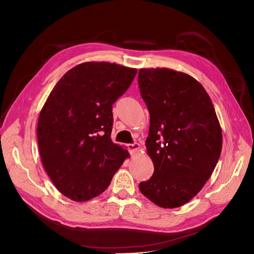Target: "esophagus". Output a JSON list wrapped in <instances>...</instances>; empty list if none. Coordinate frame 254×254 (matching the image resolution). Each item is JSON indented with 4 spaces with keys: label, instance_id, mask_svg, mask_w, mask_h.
<instances>
[{
    "label": "esophagus",
    "instance_id": "1",
    "mask_svg": "<svg viewBox=\"0 0 254 254\" xmlns=\"http://www.w3.org/2000/svg\"><path fill=\"white\" fill-rule=\"evenodd\" d=\"M127 148L129 150V152L131 155H134L137 151H139L140 148V144L139 143H132V144H127Z\"/></svg>",
    "mask_w": 254,
    "mask_h": 254
}]
</instances>
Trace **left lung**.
I'll return each instance as SVG.
<instances>
[{"label": "left lung", "instance_id": "1", "mask_svg": "<svg viewBox=\"0 0 254 254\" xmlns=\"http://www.w3.org/2000/svg\"><path fill=\"white\" fill-rule=\"evenodd\" d=\"M139 88L150 114L147 153L155 172L139 184L151 202L174 209L209 180L220 157L222 134L213 103L191 76L171 68H141Z\"/></svg>", "mask_w": 254, "mask_h": 254}]
</instances>
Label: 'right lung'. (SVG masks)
<instances>
[{"label":"right lung","mask_w":254,"mask_h":254,"mask_svg":"<svg viewBox=\"0 0 254 254\" xmlns=\"http://www.w3.org/2000/svg\"><path fill=\"white\" fill-rule=\"evenodd\" d=\"M136 72L110 63L80 64L60 78L43 106L37 127L42 164L74 201L101 195L129 157L111 140L112 105Z\"/></svg>","instance_id":"add662e5"}]
</instances>
